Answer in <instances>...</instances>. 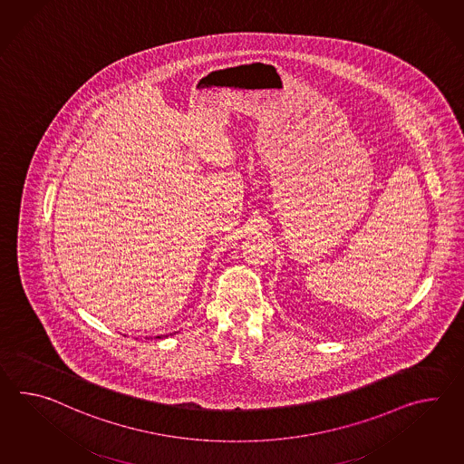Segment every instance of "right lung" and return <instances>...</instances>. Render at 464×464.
Here are the masks:
<instances>
[{"label": "right lung", "instance_id": "right-lung-1", "mask_svg": "<svg viewBox=\"0 0 464 464\" xmlns=\"http://www.w3.org/2000/svg\"><path fill=\"white\" fill-rule=\"evenodd\" d=\"M158 339H160V337H158Z\"/></svg>", "mask_w": 464, "mask_h": 464}]
</instances>
